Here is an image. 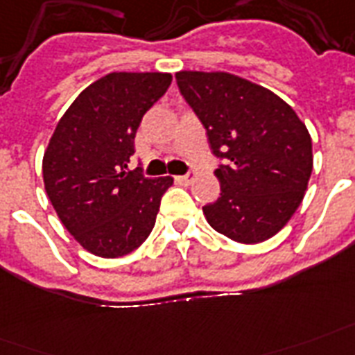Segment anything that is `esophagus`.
<instances>
[{
    "mask_svg": "<svg viewBox=\"0 0 355 355\" xmlns=\"http://www.w3.org/2000/svg\"><path fill=\"white\" fill-rule=\"evenodd\" d=\"M192 181H194L192 175H178L175 178V183H180V185H191Z\"/></svg>",
    "mask_w": 355,
    "mask_h": 355,
    "instance_id": "esophagus-1",
    "label": "esophagus"
}]
</instances>
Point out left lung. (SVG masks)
Masks as SVG:
<instances>
[{"instance_id": "left-lung-1", "label": "left lung", "mask_w": 355, "mask_h": 355, "mask_svg": "<svg viewBox=\"0 0 355 355\" xmlns=\"http://www.w3.org/2000/svg\"><path fill=\"white\" fill-rule=\"evenodd\" d=\"M178 87L224 159L220 198L203 207L209 226L232 241L274 237L304 200L313 170L311 135L289 103L227 72L175 73Z\"/></svg>"}]
</instances>
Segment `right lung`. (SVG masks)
I'll use <instances>...</instances> for the list:
<instances>
[{"mask_svg": "<svg viewBox=\"0 0 355 355\" xmlns=\"http://www.w3.org/2000/svg\"><path fill=\"white\" fill-rule=\"evenodd\" d=\"M163 72H112L89 85L57 123L44 152V189L62 226L87 252L131 254L155 226L174 180L128 172L135 135L166 92Z\"/></svg>", "mask_w": 355, "mask_h": 355, "instance_id": "add662e5", "label": "right lung"}]
</instances>
